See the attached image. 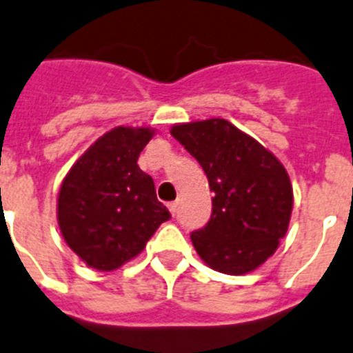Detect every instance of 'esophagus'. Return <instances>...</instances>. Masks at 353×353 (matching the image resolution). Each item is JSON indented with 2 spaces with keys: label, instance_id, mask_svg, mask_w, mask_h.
Masks as SVG:
<instances>
[{
  "label": "esophagus",
  "instance_id": "1",
  "mask_svg": "<svg viewBox=\"0 0 353 353\" xmlns=\"http://www.w3.org/2000/svg\"><path fill=\"white\" fill-rule=\"evenodd\" d=\"M177 208H179V201L168 202V210H170V213H172V214L177 213Z\"/></svg>",
  "mask_w": 353,
  "mask_h": 353
}]
</instances>
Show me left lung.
I'll use <instances>...</instances> for the list:
<instances>
[{
    "label": "left lung",
    "mask_w": 353,
    "mask_h": 353,
    "mask_svg": "<svg viewBox=\"0 0 353 353\" xmlns=\"http://www.w3.org/2000/svg\"><path fill=\"white\" fill-rule=\"evenodd\" d=\"M174 139L201 163L214 194L213 213L192 243L210 268L249 274L277 250L293 210L283 163L225 119L176 124Z\"/></svg>",
    "instance_id": "8db88e82"
}]
</instances>
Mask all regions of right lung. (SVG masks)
<instances>
[{"mask_svg":"<svg viewBox=\"0 0 353 353\" xmlns=\"http://www.w3.org/2000/svg\"><path fill=\"white\" fill-rule=\"evenodd\" d=\"M152 134L151 128H113L88 147L60 186L63 240L92 268H121L170 219L152 177L137 163Z\"/></svg>","mask_w":353,"mask_h":353,"instance_id":"right-lung-1","label":"right lung"}]
</instances>
